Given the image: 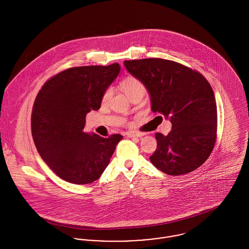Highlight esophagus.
<instances>
[{
	"label": "esophagus",
	"instance_id": "1",
	"mask_svg": "<svg viewBox=\"0 0 249 249\" xmlns=\"http://www.w3.org/2000/svg\"><path fill=\"white\" fill-rule=\"evenodd\" d=\"M142 135H144V134H141V133H134V132H128V133H127V136H128V137H141Z\"/></svg>",
	"mask_w": 249,
	"mask_h": 249
}]
</instances>
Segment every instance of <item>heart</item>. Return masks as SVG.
<instances>
[{"label":"heart","mask_w":249,"mask_h":249,"mask_svg":"<svg viewBox=\"0 0 249 249\" xmlns=\"http://www.w3.org/2000/svg\"><path fill=\"white\" fill-rule=\"evenodd\" d=\"M120 88L129 98L135 94H138V93L144 94L145 93L144 84L138 78L132 77V76L125 77L121 80ZM112 94H113V90L111 88H108L102 96V99H101L102 103H107L109 101V99L111 98Z\"/></svg>","instance_id":"heart-1"}]
</instances>
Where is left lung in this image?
I'll list each match as a JSON object with an SVG mask.
<instances>
[{"label": "left lung", "instance_id": "left-lung-1", "mask_svg": "<svg viewBox=\"0 0 249 249\" xmlns=\"http://www.w3.org/2000/svg\"><path fill=\"white\" fill-rule=\"evenodd\" d=\"M128 72L147 89L152 111L172 122L168 135L155 134L153 166L169 175L195 171L209 158L217 133V106L209 81L197 71L163 58L125 60Z\"/></svg>", "mask_w": 249, "mask_h": 249}]
</instances>
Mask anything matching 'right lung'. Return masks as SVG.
<instances>
[{
  "label": "right lung",
  "mask_w": 249,
  "mask_h": 249,
  "mask_svg": "<svg viewBox=\"0 0 249 249\" xmlns=\"http://www.w3.org/2000/svg\"><path fill=\"white\" fill-rule=\"evenodd\" d=\"M120 65L73 67L51 77L36 97L32 136L40 157L61 179L77 185L97 180L123 138L84 133L85 117L100 108Z\"/></svg>",
  "instance_id": "obj_1"
}]
</instances>
